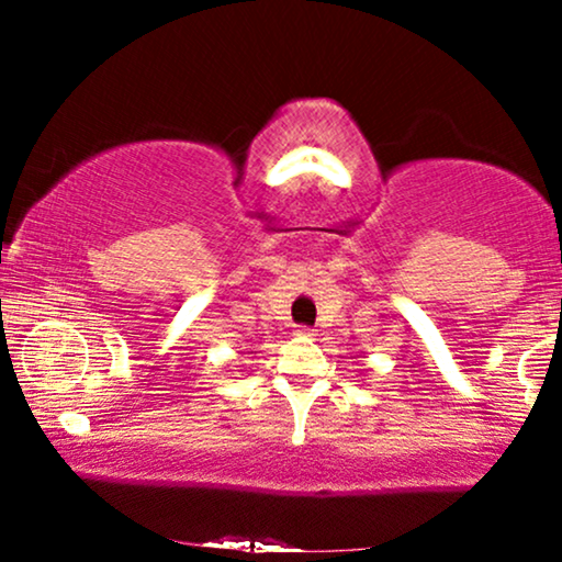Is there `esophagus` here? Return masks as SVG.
<instances>
[{
	"mask_svg": "<svg viewBox=\"0 0 562 562\" xmlns=\"http://www.w3.org/2000/svg\"><path fill=\"white\" fill-rule=\"evenodd\" d=\"M296 335H299V337H312L314 329H312V327H296Z\"/></svg>",
	"mask_w": 562,
	"mask_h": 562,
	"instance_id": "1",
	"label": "esophagus"
}]
</instances>
